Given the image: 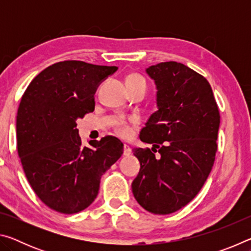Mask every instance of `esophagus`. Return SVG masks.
<instances>
[{"label": "esophagus", "mask_w": 251, "mask_h": 251, "mask_svg": "<svg viewBox=\"0 0 251 251\" xmlns=\"http://www.w3.org/2000/svg\"><path fill=\"white\" fill-rule=\"evenodd\" d=\"M131 154V148L127 145V144H124V156H129Z\"/></svg>", "instance_id": "obj_1"}]
</instances>
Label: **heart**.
Wrapping results in <instances>:
<instances>
[{
    "label": "heart",
    "mask_w": 251,
    "mask_h": 251,
    "mask_svg": "<svg viewBox=\"0 0 251 251\" xmlns=\"http://www.w3.org/2000/svg\"><path fill=\"white\" fill-rule=\"evenodd\" d=\"M141 83H145V78L143 77L142 75L139 74H130L126 77V85H136V84H141ZM137 121L135 118H129V120H118L115 124V129L117 131L118 135H121L122 137H129L131 135V131H133V128L131 126L135 125Z\"/></svg>",
    "instance_id": "obj_1"
}]
</instances>
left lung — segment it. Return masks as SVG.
I'll return each instance as SVG.
<instances>
[{"label": "left lung", "mask_w": 251, "mask_h": 251, "mask_svg": "<svg viewBox=\"0 0 251 251\" xmlns=\"http://www.w3.org/2000/svg\"><path fill=\"white\" fill-rule=\"evenodd\" d=\"M157 88V109L139 138L152 144L135 148L141 169L131 189L144 209L155 215L179 210L196 197L209 176L217 151L220 115L210 84L181 63L146 69Z\"/></svg>", "instance_id": "left-lung-1"}]
</instances>
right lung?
I'll list each match as a JSON object with an SVG mask.
<instances>
[{
    "mask_svg": "<svg viewBox=\"0 0 251 251\" xmlns=\"http://www.w3.org/2000/svg\"><path fill=\"white\" fill-rule=\"evenodd\" d=\"M116 66L64 61L46 67L24 92L16 116L18 152L29 185L42 201L76 214L95 201L100 177L124 145L106 136L83 146L76 121L95 108L99 85Z\"/></svg>",
    "mask_w": 251,
    "mask_h": 251,
    "instance_id": "1",
    "label": "right lung"
}]
</instances>
